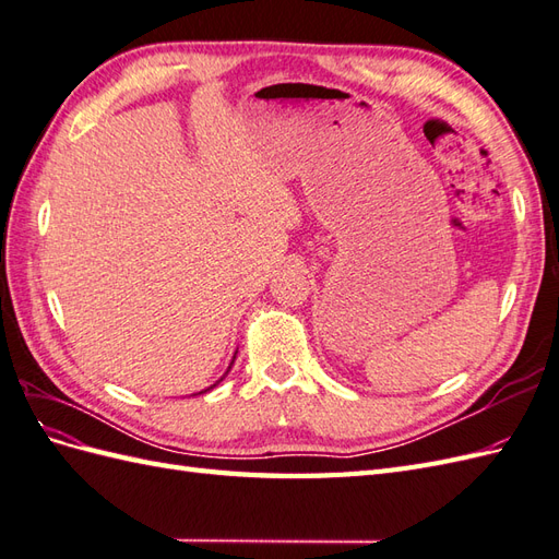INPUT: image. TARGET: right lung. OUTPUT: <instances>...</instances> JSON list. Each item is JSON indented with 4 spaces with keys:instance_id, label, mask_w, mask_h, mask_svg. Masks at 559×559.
I'll list each match as a JSON object with an SVG mask.
<instances>
[{
    "instance_id": "right-lung-1",
    "label": "right lung",
    "mask_w": 559,
    "mask_h": 559,
    "mask_svg": "<svg viewBox=\"0 0 559 559\" xmlns=\"http://www.w3.org/2000/svg\"><path fill=\"white\" fill-rule=\"evenodd\" d=\"M234 359H236V356H234ZM231 364H234V361H231ZM228 370H231V366H228ZM228 370H226V373H228ZM219 382H222V380H219ZM212 388H217V382H214ZM212 388H207V390H212ZM207 390H205V392H207ZM198 394H203V392H198Z\"/></svg>"
}]
</instances>
